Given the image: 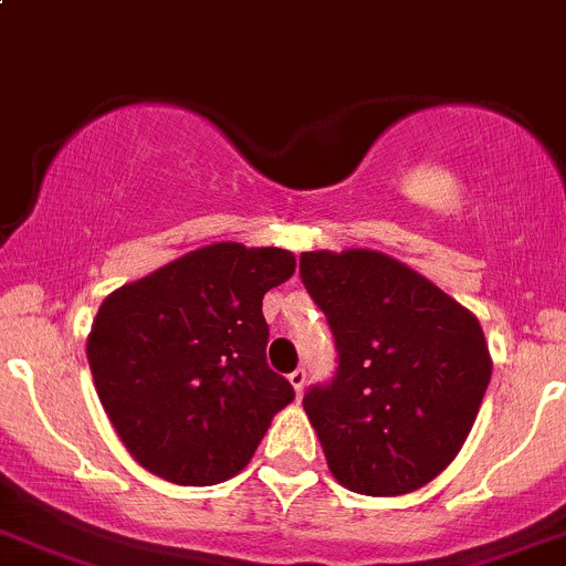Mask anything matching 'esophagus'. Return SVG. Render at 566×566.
I'll return each mask as SVG.
<instances>
[{
    "label": "esophagus",
    "instance_id": "34e87169",
    "mask_svg": "<svg viewBox=\"0 0 566 566\" xmlns=\"http://www.w3.org/2000/svg\"><path fill=\"white\" fill-rule=\"evenodd\" d=\"M305 370L302 368H296L294 373H291L289 376V381H291V387H294V392H296V398H302V389H305Z\"/></svg>",
    "mask_w": 566,
    "mask_h": 566
}]
</instances>
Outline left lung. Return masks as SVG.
Segmentation results:
<instances>
[{"label":"left lung","mask_w":566,"mask_h":566,"mask_svg":"<svg viewBox=\"0 0 566 566\" xmlns=\"http://www.w3.org/2000/svg\"><path fill=\"white\" fill-rule=\"evenodd\" d=\"M300 275L340 363L329 387L302 400L332 476L363 496L419 491L469 439L493 373L485 332L469 307L378 250H311Z\"/></svg>","instance_id":"obj_1"}]
</instances>
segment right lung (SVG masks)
I'll use <instances>...</instances> for the list:
<instances>
[{"label": "right lung", "instance_id": "1", "mask_svg": "<svg viewBox=\"0 0 566 566\" xmlns=\"http://www.w3.org/2000/svg\"><path fill=\"white\" fill-rule=\"evenodd\" d=\"M283 248L214 242L103 300L86 337L97 398L136 463L218 485L259 450L294 387L266 365L261 300L294 275Z\"/></svg>", "mask_w": 566, "mask_h": 566}]
</instances>
